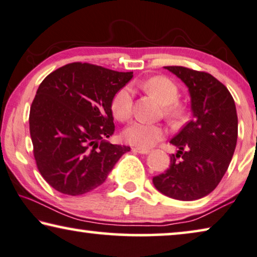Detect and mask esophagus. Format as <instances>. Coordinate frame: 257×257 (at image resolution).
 I'll return each instance as SVG.
<instances>
[{"mask_svg":"<svg viewBox=\"0 0 257 257\" xmlns=\"http://www.w3.org/2000/svg\"><path fill=\"white\" fill-rule=\"evenodd\" d=\"M132 150H133L134 152H136V153H141V155H148V153L150 152V150H149V149H144V148H137V147L133 148Z\"/></svg>","mask_w":257,"mask_h":257,"instance_id":"obj_1","label":"esophagus"}]
</instances>
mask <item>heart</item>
<instances>
[{
	"label": "heart",
	"instance_id": "heart-1",
	"mask_svg": "<svg viewBox=\"0 0 257 257\" xmlns=\"http://www.w3.org/2000/svg\"><path fill=\"white\" fill-rule=\"evenodd\" d=\"M148 94L152 95L159 104L163 105L164 115L172 121L181 120L185 115L186 107L178 101L179 87L173 80L165 76H152V77L136 84ZM112 113L118 121H127L133 113V94L128 87H122L113 97ZM124 141L137 148H150L165 136V128L157 123L133 122L123 130Z\"/></svg>",
	"mask_w": 257,
	"mask_h": 257
}]
</instances>
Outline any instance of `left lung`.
<instances>
[{"instance_id":"1","label":"left lung","mask_w":257,"mask_h":257,"mask_svg":"<svg viewBox=\"0 0 257 257\" xmlns=\"http://www.w3.org/2000/svg\"><path fill=\"white\" fill-rule=\"evenodd\" d=\"M164 68L188 86L193 118L171 140L179 151L171 156L170 168L152 182L168 197L198 200L219 185L232 160L238 139L234 99L208 72L179 66Z\"/></svg>"}]
</instances>
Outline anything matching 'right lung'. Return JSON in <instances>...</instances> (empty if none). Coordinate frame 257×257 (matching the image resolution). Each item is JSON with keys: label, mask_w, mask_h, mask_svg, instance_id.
Listing matches in <instances>:
<instances>
[{"label": "right lung", "mask_w": 257, "mask_h": 257, "mask_svg": "<svg viewBox=\"0 0 257 257\" xmlns=\"http://www.w3.org/2000/svg\"><path fill=\"white\" fill-rule=\"evenodd\" d=\"M133 78L90 63L56 69L38 87L30 109V134L40 174L60 193L77 196L105 182L125 145L114 134L113 97Z\"/></svg>", "instance_id": "right-lung-1"}]
</instances>
